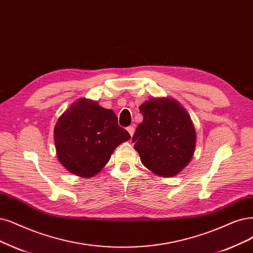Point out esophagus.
<instances>
[{
    "label": "esophagus",
    "mask_w": 253,
    "mask_h": 253,
    "mask_svg": "<svg viewBox=\"0 0 253 253\" xmlns=\"http://www.w3.org/2000/svg\"><path fill=\"white\" fill-rule=\"evenodd\" d=\"M127 131L129 132V134L130 135H133V133H134V127L133 126H129V127H127Z\"/></svg>",
    "instance_id": "esophagus-1"
}]
</instances>
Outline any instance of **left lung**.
Instances as JSON below:
<instances>
[{
  "label": "left lung",
  "mask_w": 253,
  "mask_h": 253,
  "mask_svg": "<svg viewBox=\"0 0 253 253\" xmlns=\"http://www.w3.org/2000/svg\"><path fill=\"white\" fill-rule=\"evenodd\" d=\"M138 108L143 122L132 142L143 165L156 175H177L189 165L196 147V131L188 111L170 98L151 99Z\"/></svg>",
  "instance_id": "left-lung-1"
}]
</instances>
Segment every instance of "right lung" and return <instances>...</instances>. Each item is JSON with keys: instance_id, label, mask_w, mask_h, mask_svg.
Segmentation results:
<instances>
[{"instance_id": "right-lung-1", "label": "right lung", "mask_w": 253, "mask_h": 253, "mask_svg": "<svg viewBox=\"0 0 253 253\" xmlns=\"http://www.w3.org/2000/svg\"><path fill=\"white\" fill-rule=\"evenodd\" d=\"M129 138L127 130L119 126L114 110L85 98L73 103L54 128L60 164L69 172L86 178L98 174L115 149Z\"/></svg>"}]
</instances>
